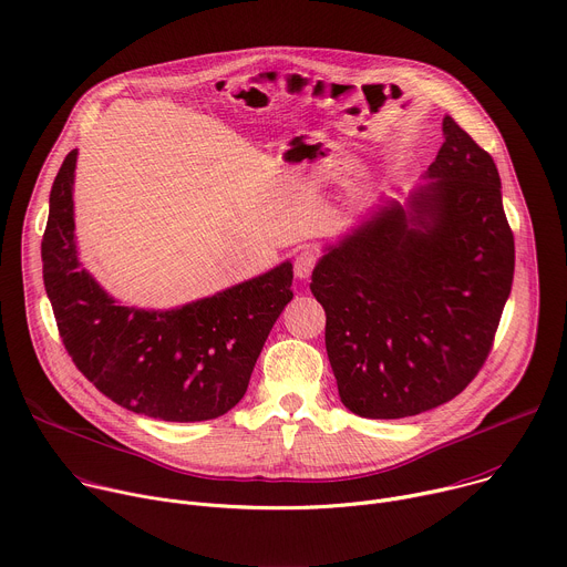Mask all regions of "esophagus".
Listing matches in <instances>:
<instances>
[{"label": "esophagus", "instance_id": "obj_1", "mask_svg": "<svg viewBox=\"0 0 567 567\" xmlns=\"http://www.w3.org/2000/svg\"><path fill=\"white\" fill-rule=\"evenodd\" d=\"M316 265H318V254H316L313 249H302V251L296 256V260H293V274H296V278H300V280L309 278L311 271L316 269Z\"/></svg>", "mask_w": 567, "mask_h": 567}]
</instances>
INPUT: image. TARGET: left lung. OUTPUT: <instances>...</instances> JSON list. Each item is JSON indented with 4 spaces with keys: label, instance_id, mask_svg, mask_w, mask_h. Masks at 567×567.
Here are the masks:
<instances>
[{
    "label": "left lung",
    "instance_id": "left-lung-1",
    "mask_svg": "<svg viewBox=\"0 0 567 567\" xmlns=\"http://www.w3.org/2000/svg\"><path fill=\"white\" fill-rule=\"evenodd\" d=\"M409 208L392 202L311 274L339 396L368 420L457 396L487 361L514 280L494 158L451 116Z\"/></svg>",
    "mask_w": 567,
    "mask_h": 567
}]
</instances>
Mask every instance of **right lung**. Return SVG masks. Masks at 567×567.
Segmentation results:
<instances>
[{"mask_svg": "<svg viewBox=\"0 0 567 567\" xmlns=\"http://www.w3.org/2000/svg\"><path fill=\"white\" fill-rule=\"evenodd\" d=\"M71 150L51 186L42 274L60 339L118 406L164 422H204L245 396L254 365L293 298L289 262L171 311L118 305L80 267L73 239Z\"/></svg>", "mask_w": 567, "mask_h": 567, "instance_id": "1", "label": "right lung"}]
</instances>
